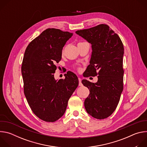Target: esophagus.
Wrapping results in <instances>:
<instances>
[{
    "label": "esophagus",
    "mask_w": 147,
    "mask_h": 147,
    "mask_svg": "<svg viewBox=\"0 0 147 147\" xmlns=\"http://www.w3.org/2000/svg\"><path fill=\"white\" fill-rule=\"evenodd\" d=\"M78 81H79V84H78V86H82V83H81V79L80 78H78Z\"/></svg>",
    "instance_id": "34e87169"
}]
</instances>
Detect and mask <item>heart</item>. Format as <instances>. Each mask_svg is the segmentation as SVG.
Segmentation results:
<instances>
[{
	"label": "heart",
	"instance_id": "1",
	"mask_svg": "<svg viewBox=\"0 0 147 147\" xmlns=\"http://www.w3.org/2000/svg\"><path fill=\"white\" fill-rule=\"evenodd\" d=\"M77 70H78V71H80V69H81L80 67H77Z\"/></svg>",
	"mask_w": 147,
	"mask_h": 147
}]
</instances>
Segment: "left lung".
<instances>
[{
  "mask_svg": "<svg viewBox=\"0 0 147 147\" xmlns=\"http://www.w3.org/2000/svg\"><path fill=\"white\" fill-rule=\"evenodd\" d=\"M76 33L92 45L90 65L84 77L98 76L96 83L81 81L90 89L84 101L86 110L94 118L106 119L115 111L123 90V43L119 35L105 24Z\"/></svg>",
  "mask_w": 147,
  "mask_h": 147,
  "instance_id": "8db88e82",
  "label": "left lung"
}]
</instances>
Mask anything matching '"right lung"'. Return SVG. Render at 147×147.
Instances as JSON below:
<instances>
[{
	"mask_svg": "<svg viewBox=\"0 0 147 147\" xmlns=\"http://www.w3.org/2000/svg\"><path fill=\"white\" fill-rule=\"evenodd\" d=\"M73 33L48 28L27 46L22 66L24 93L33 113L40 119L54 122L64 115L68 100L78 85L77 76L67 71L65 78L55 80L56 63Z\"/></svg>",
	"mask_w": 147,
	"mask_h": 147,
	"instance_id": "obj_1",
	"label": "right lung"
}]
</instances>
